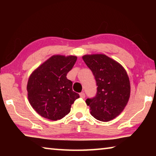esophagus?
Wrapping results in <instances>:
<instances>
[{"mask_svg": "<svg viewBox=\"0 0 156 156\" xmlns=\"http://www.w3.org/2000/svg\"><path fill=\"white\" fill-rule=\"evenodd\" d=\"M80 98H85V94H84V92H81L80 94Z\"/></svg>", "mask_w": 156, "mask_h": 156, "instance_id": "34e87169", "label": "esophagus"}]
</instances>
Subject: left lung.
<instances>
[{"label": "left lung", "instance_id": "8db88e82", "mask_svg": "<svg viewBox=\"0 0 156 156\" xmlns=\"http://www.w3.org/2000/svg\"><path fill=\"white\" fill-rule=\"evenodd\" d=\"M83 59L91 70L98 86L96 96L86 100L91 114L102 122L114 119L125 109L130 96L126 70L105 54L84 55Z\"/></svg>", "mask_w": 156, "mask_h": 156}]
</instances>
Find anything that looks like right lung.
Segmentation results:
<instances>
[{"instance_id":"1","label":"right lung","mask_w":156,"mask_h":156,"mask_svg":"<svg viewBox=\"0 0 156 156\" xmlns=\"http://www.w3.org/2000/svg\"><path fill=\"white\" fill-rule=\"evenodd\" d=\"M76 60L75 56L54 55L30 75L27 86L28 100L42 117L51 120L62 119L80 97L72 90V82L67 78Z\"/></svg>"}]
</instances>
